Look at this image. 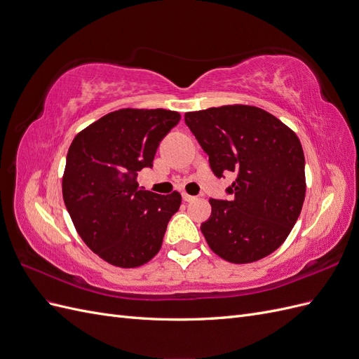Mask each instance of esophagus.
<instances>
[{"instance_id": "esophagus-1", "label": "esophagus", "mask_w": 359, "mask_h": 359, "mask_svg": "<svg viewBox=\"0 0 359 359\" xmlns=\"http://www.w3.org/2000/svg\"><path fill=\"white\" fill-rule=\"evenodd\" d=\"M182 199L186 202H191V201L196 199V196H191V194H189V193H182Z\"/></svg>"}]
</instances>
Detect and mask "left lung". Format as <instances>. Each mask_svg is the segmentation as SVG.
<instances>
[{
	"label": "left lung",
	"instance_id": "1",
	"mask_svg": "<svg viewBox=\"0 0 359 359\" xmlns=\"http://www.w3.org/2000/svg\"><path fill=\"white\" fill-rule=\"evenodd\" d=\"M186 124L210 156L217 177L235 172L231 201L210 199L201 226L212 252L252 264L286 241L306 198V160L298 136L256 106L226 104L186 112Z\"/></svg>",
	"mask_w": 359,
	"mask_h": 359
}]
</instances>
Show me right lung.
Masks as SVG:
<instances>
[{
  "label": "right lung",
  "instance_id": "obj_1",
  "mask_svg": "<svg viewBox=\"0 0 359 359\" xmlns=\"http://www.w3.org/2000/svg\"><path fill=\"white\" fill-rule=\"evenodd\" d=\"M181 115L168 109L114 111L74 136L62 175V199L83 243L107 264L136 268L161 248L181 194L139 189L160 140Z\"/></svg>",
  "mask_w": 359,
  "mask_h": 359
}]
</instances>
